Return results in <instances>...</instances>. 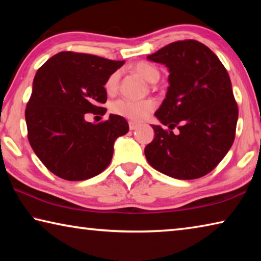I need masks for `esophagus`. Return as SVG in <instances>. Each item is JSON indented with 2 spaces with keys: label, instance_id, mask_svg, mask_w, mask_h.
<instances>
[{
  "label": "esophagus",
  "instance_id": "1",
  "mask_svg": "<svg viewBox=\"0 0 261 261\" xmlns=\"http://www.w3.org/2000/svg\"><path fill=\"white\" fill-rule=\"evenodd\" d=\"M139 126V124H138V123H136V122H129V129L130 130H136L137 129V127H138Z\"/></svg>",
  "mask_w": 261,
  "mask_h": 261
}]
</instances>
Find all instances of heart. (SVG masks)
<instances>
[{
  "mask_svg": "<svg viewBox=\"0 0 261 261\" xmlns=\"http://www.w3.org/2000/svg\"><path fill=\"white\" fill-rule=\"evenodd\" d=\"M132 70L137 72L139 76L143 77L145 81L149 83L156 82L160 77L159 70L147 62H138L136 63ZM121 74L118 71L113 72L107 78L105 83V90L108 94H113L117 91L118 83H120ZM155 109V102L152 99L145 100H129V99H120L110 106V110L117 116H122L130 121L140 122L149 116L153 110Z\"/></svg>",
  "mask_w": 261,
  "mask_h": 261,
  "instance_id": "obj_1",
  "label": "heart"
}]
</instances>
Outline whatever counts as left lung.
<instances>
[{"label": "left lung", "mask_w": 261, "mask_h": 261, "mask_svg": "<svg viewBox=\"0 0 261 261\" xmlns=\"http://www.w3.org/2000/svg\"><path fill=\"white\" fill-rule=\"evenodd\" d=\"M169 69V87L145 147L154 169L177 179H196L214 169L235 140L238 107L219 57L204 43L182 40L148 55ZM176 129V132L172 130Z\"/></svg>", "instance_id": "1"}]
</instances>
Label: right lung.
<instances>
[{
  "label": "right lung",
  "mask_w": 261,
  "mask_h": 261,
  "mask_svg": "<svg viewBox=\"0 0 261 261\" xmlns=\"http://www.w3.org/2000/svg\"><path fill=\"white\" fill-rule=\"evenodd\" d=\"M124 61L61 51L35 73L25 120L31 147L41 162L67 180L88 179L108 167L114 143L127 134L125 118L109 115L98 124L87 114L105 115V83Z\"/></svg>",
  "instance_id": "obj_1"
}]
</instances>
